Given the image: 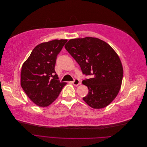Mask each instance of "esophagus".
Instances as JSON below:
<instances>
[{"instance_id":"34e87169","label":"esophagus","mask_w":147,"mask_h":147,"mask_svg":"<svg viewBox=\"0 0 147 147\" xmlns=\"http://www.w3.org/2000/svg\"><path fill=\"white\" fill-rule=\"evenodd\" d=\"M72 83L74 85L77 86H78L79 84H80V81H79V80L78 79H75L72 82Z\"/></svg>"}]
</instances>
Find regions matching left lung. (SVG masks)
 <instances>
[{
  "label": "left lung",
  "instance_id": "1",
  "mask_svg": "<svg viewBox=\"0 0 147 147\" xmlns=\"http://www.w3.org/2000/svg\"><path fill=\"white\" fill-rule=\"evenodd\" d=\"M65 48L83 74L92 76L82 81L89 89L83 100L94 109L108 105L118 95L123 79L118 55L107 43L92 37L70 39Z\"/></svg>",
  "mask_w": 147,
  "mask_h": 147
}]
</instances>
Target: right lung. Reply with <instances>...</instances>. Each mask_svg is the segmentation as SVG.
<instances>
[{"instance_id":"right-lung-1","label":"right lung","mask_w":147,"mask_h":147,"mask_svg":"<svg viewBox=\"0 0 147 147\" xmlns=\"http://www.w3.org/2000/svg\"><path fill=\"white\" fill-rule=\"evenodd\" d=\"M67 42L55 39L38 45L22 66L21 86L38 106L50 105L67 84L60 82L54 69L57 56Z\"/></svg>"}]
</instances>
